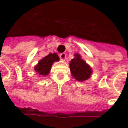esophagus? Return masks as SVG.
Returning <instances> with one entry per match:
<instances>
[{
    "mask_svg": "<svg viewBox=\"0 0 128 128\" xmlns=\"http://www.w3.org/2000/svg\"><path fill=\"white\" fill-rule=\"evenodd\" d=\"M60 60H66V53H61L60 54Z\"/></svg>",
    "mask_w": 128,
    "mask_h": 128,
    "instance_id": "esophagus-1",
    "label": "esophagus"
}]
</instances>
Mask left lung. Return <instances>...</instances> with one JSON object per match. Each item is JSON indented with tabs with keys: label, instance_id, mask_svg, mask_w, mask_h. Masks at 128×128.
I'll list each match as a JSON object with an SVG mask.
<instances>
[{
	"label": "left lung",
	"instance_id": "left-lung-1",
	"mask_svg": "<svg viewBox=\"0 0 128 128\" xmlns=\"http://www.w3.org/2000/svg\"><path fill=\"white\" fill-rule=\"evenodd\" d=\"M69 66L71 74L76 80L84 81L91 77L92 69L86 61L81 59L79 54H75V58L71 60Z\"/></svg>",
	"mask_w": 128,
	"mask_h": 128
}]
</instances>
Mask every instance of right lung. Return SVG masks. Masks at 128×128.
Segmentation results:
<instances>
[{"label": "right lung", "mask_w": 128, "mask_h": 128, "mask_svg": "<svg viewBox=\"0 0 128 128\" xmlns=\"http://www.w3.org/2000/svg\"><path fill=\"white\" fill-rule=\"evenodd\" d=\"M57 61H59L58 54L56 53H50L38 62V64L34 67V70L41 76H47L50 71L52 63Z\"/></svg>", "instance_id": "add662e5"}]
</instances>
